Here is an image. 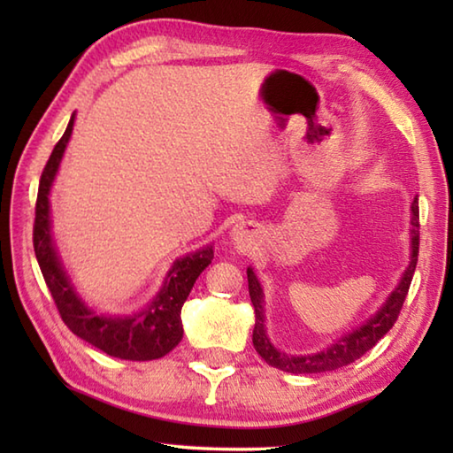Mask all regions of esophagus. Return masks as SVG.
Returning a JSON list of instances; mask_svg holds the SVG:
<instances>
[{"mask_svg":"<svg viewBox=\"0 0 453 453\" xmlns=\"http://www.w3.org/2000/svg\"><path fill=\"white\" fill-rule=\"evenodd\" d=\"M257 234V229L251 224H240L232 229V240L234 243L240 245V248H250L254 243V237Z\"/></svg>","mask_w":453,"mask_h":453,"instance_id":"esophagus-1","label":"esophagus"}]
</instances>
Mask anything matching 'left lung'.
Here are the masks:
<instances>
[{
  "label": "left lung",
  "instance_id": "left-lung-1",
  "mask_svg": "<svg viewBox=\"0 0 453 453\" xmlns=\"http://www.w3.org/2000/svg\"><path fill=\"white\" fill-rule=\"evenodd\" d=\"M411 262L405 267L397 288L389 294L386 303L375 311V316L365 321L364 326H359L351 334L342 335L340 340L334 342L332 346L326 348L324 351H318V354H308V356H294L286 354V351H280L270 342V337L265 334V311H264V291L256 273L251 267H248V288H250V297L251 303H254L256 310V326H254V348L259 356L265 359V364L278 367L281 372L288 373H324L337 370V367H343L356 359L362 357L365 351H370L375 343H378L383 335H386L392 326L395 324L397 316H400L402 305L405 302V296H408L410 283L413 278V272H416L418 265V254H419V208H418V197L413 199L411 203Z\"/></svg>",
  "mask_w": 453,
  "mask_h": 453
}]
</instances>
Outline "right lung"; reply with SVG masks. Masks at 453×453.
Segmentation results:
<instances>
[{"instance_id": "add662e5", "label": "right lung", "mask_w": 453, "mask_h": 453, "mask_svg": "<svg viewBox=\"0 0 453 453\" xmlns=\"http://www.w3.org/2000/svg\"><path fill=\"white\" fill-rule=\"evenodd\" d=\"M72 129L73 116L43 167L40 189H37L34 250L43 280L48 283L64 324L81 340L105 351L107 356L119 359L148 362V359L164 357L181 342V305L188 300L199 273L211 264L213 248L205 245L194 254L175 259L159 294L153 297L148 308L135 313V316H102V313L88 308L81 302V297L75 294L70 275L61 265L51 237L50 219V189L61 157H64L65 145L72 137Z\"/></svg>"}]
</instances>
